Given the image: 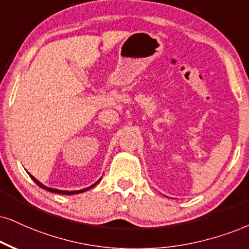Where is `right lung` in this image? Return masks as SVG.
I'll return each instance as SVG.
<instances>
[{"label":"right lung","mask_w":249,"mask_h":249,"mask_svg":"<svg viewBox=\"0 0 249 249\" xmlns=\"http://www.w3.org/2000/svg\"><path fill=\"white\" fill-rule=\"evenodd\" d=\"M30 177H31V179H32L33 181H35V182L36 183V185H38L39 187H41V188H44V189H46V190H48V192H52V193H57V194H62V195H72V194H79V193H83V192H85V190H89L90 188H92V187H94L97 185L98 182H99V181H98V182H96L94 183V185H92V186H90V187H88V188H84V189H81V190H72V192H69V190H59V189H54V188H50V187H46V186H44L42 185L41 182H39L38 180L36 179L35 177H32L30 174Z\"/></svg>","instance_id":"1"}]
</instances>
